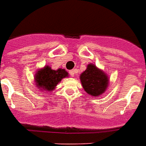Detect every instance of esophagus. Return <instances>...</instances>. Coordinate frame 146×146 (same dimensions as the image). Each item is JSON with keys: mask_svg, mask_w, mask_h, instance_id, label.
Here are the masks:
<instances>
[{"mask_svg": "<svg viewBox=\"0 0 146 146\" xmlns=\"http://www.w3.org/2000/svg\"><path fill=\"white\" fill-rule=\"evenodd\" d=\"M76 71H77V70H76V69H73V70H71V71H69V73H70L71 76H74L75 73H76Z\"/></svg>", "mask_w": 146, "mask_h": 146, "instance_id": "obj_1", "label": "esophagus"}]
</instances>
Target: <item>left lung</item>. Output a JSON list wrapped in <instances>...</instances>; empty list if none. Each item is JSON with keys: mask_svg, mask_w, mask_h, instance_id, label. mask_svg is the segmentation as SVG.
Wrapping results in <instances>:
<instances>
[{"mask_svg": "<svg viewBox=\"0 0 146 146\" xmlns=\"http://www.w3.org/2000/svg\"><path fill=\"white\" fill-rule=\"evenodd\" d=\"M80 81L84 90L93 97L104 94L108 87L109 79L104 71L90 64L80 75Z\"/></svg>", "mask_w": 146, "mask_h": 146, "instance_id": "left-lung-1", "label": "left lung"}]
</instances>
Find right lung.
<instances>
[{"label": "right lung", "mask_w": 146, "mask_h": 146, "mask_svg": "<svg viewBox=\"0 0 146 146\" xmlns=\"http://www.w3.org/2000/svg\"><path fill=\"white\" fill-rule=\"evenodd\" d=\"M68 76V73L64 69L52 70L49 66H45L36 72L35 81L40 90L52 92L63 78Z\"/></svg>", "instance_id": "right-lung-1"}]
</instances>
